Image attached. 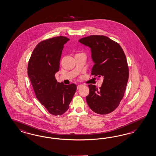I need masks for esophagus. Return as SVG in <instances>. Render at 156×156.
Here are the masks:
<instances>
[{"label":"esophagus","mask_w":156,"mask_h":156,"mask_svg":"<svg viewBox=\"0 0 156 156\" xmlns=\"http://www.w3.org/2000/svg\"><path fill=\"white\" fill-rule=\"evenodd\" d=\"M82 86V85H78L77 87H77V89H78H78H80Z\"/></svg>","instance_id":"obj_1"}]
</instances>
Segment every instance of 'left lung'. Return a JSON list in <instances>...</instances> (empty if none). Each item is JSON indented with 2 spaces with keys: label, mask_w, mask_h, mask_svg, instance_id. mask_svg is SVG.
I'll use <instances>...</instances> for the list:
<instances>
[{
  "label": "left lung",
  "mask_w": 156,
  "mask_h": 156,
  "mask_svg": "<svg viewBox=\"0 0 156 156\" xmlns=\"http://www.w3.org/2000/svg\"><path fill=\"white\" fill-rule=\"evenodd\" d=\"M78 41L91 50L94 63L91 75L103 78L100 89L95 85H89L86 102L95 113H111L123 98L129 80V67L123 50L118 43L105 36L92 35L82 38Z\"/></svg>",
  "instance_id": "8db88e82"
}]
</instances>
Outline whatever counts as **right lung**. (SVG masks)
<instances>
[{"mask_svg":"<svg viewBox=\"0 0 156 156\" xmlns=\"http://www.w3.org/2000/svg\"><path fill=\"white\" fill-rule=\"evenodd\" d=\"M69 40L58 36L41 41L34 49L27 66V74L36 98L55 116L68 110L76 90L74 83H59L55 76L59 70L64 45Z\"/></svg>","mask_w":156,"mask_h":156,"instance_id":"add662e5","label":"right lung"}]
</instances>
